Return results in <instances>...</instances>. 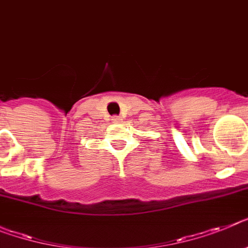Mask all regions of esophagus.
<instances>
[{
	"mask_svg": "<svg viewBox=\"0 0 248 248\" xmlns=\"http://www.w3.org/2000/svg\"><path fill=\"white\" fill-rule=\"evenodd\" d=\"M112 121H113V122H120L121 117H118V116H114V117H112Z\"/></svg>",
	"mask_w": 248,
	"mask_h": 248,
	"instance_id": "obj_1",
	"label": "esophagus"
}]
</instances>
